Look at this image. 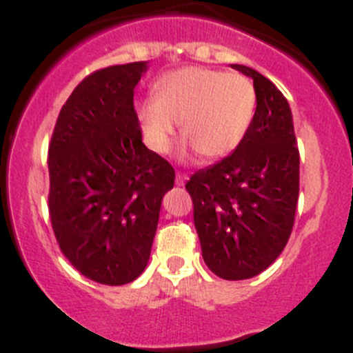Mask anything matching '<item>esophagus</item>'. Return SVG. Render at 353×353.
Returning a JSON list of instances; mask_svg holds the SVG:
<instances>
[{"instance_id": "1", "label": "esophagus", "mask_w": 353, "mask_h": 353, "mask_svg": "<svg viewBox=\"0 0 353 353\" xmlns=\"http://www.w3.org/2000/svg\"><path fill=\"white\" fill-rule=\"evenodd\" d=\"M185 181H187V175L181 172L176 173V185L178 187H181V185H185Z\"/></svg>"}]
</instances>
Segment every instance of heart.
Wrapping results in <instances>:
<instances>
[{
  "label": "heart",
  "mask_w": 353,
  "mask_h": 353,
  "mask_svg": "<svg viewBox=\"0 0 353 353\" xmlns=\"http://www.w3.org/2000/svg\"><path fill=\"white\" fill-rule=\"evenodd\" d=\"M257 108V90L239 72L188 66L161 77L154 97L137 106V120L149 148L172 149L176 123L181 135L204 158L228 156L245 139Z\"/></svg>",
  "instance_id": "heart-1"
}]
</instances>
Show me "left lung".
<instances>
[{
  "instance_id": "8db88e82",
  "label": "left lung",
  "mask_w": 353,
  "mask_h": 353,
  "mask_svg": "<svg viewBox=\"0 0 353 353\" xmlns=\"http://www.w3.org/2000/svg\"><path fill=\"white\" fill-rule=\"evenodd\" d=\"M232 66L254 79L252 125L232 154L195 172L185 188L204 263L223 280H247L270 268L290 239L300 156L283 94L256 70Z\"/></svg>"
}]
</instances>
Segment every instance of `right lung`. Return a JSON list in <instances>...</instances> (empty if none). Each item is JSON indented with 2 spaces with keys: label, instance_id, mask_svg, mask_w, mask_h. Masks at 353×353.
I'll list each match as a JSON object with an SVG mask.
<instances>
[{
  "label": "right lung",
  "instance_id": "right-lung-1",
  "mask_svg": "<svg viewBox=\"0 0 353 353\" xmlns=\"http://www.w3.org/2000/svg\"><path fill=\"white\" fill-rule=\"evenodd\" d=\"M144 61L87 75L63 104L50 142V218L63 256L103 285L141 276L173 166L149 151L134 108Z\"/></svg>",
  "mask_w": 353,
  "mask_h": 353
}]
</instances>
